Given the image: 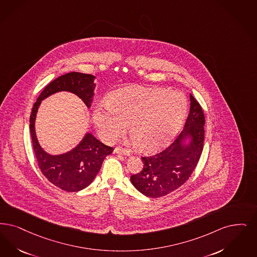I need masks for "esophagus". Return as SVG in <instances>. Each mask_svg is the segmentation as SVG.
Instances as JSON below:
<instances>
[{"label": "esophagus", "instance_id": "1", "mask_svg": "<svg viewBox=\"0 0 257 257\" xmlns=\"http://www.w3.org/2000/svg\"><path fill=\"white\" fill-rule=\"evenodd\" d=\"M113 153H115V154L123 155V156H130V151L125 150V149H122V148H119V147L114 148Z\"/></svg>", "mask_w": 257, "mask_h": 257}]
</instances>
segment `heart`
I'll return each mask as SVG.
<instances>
[{
  "mask_svg": "<svg viewBox=\"0 0 257 257\" xmlns=\"http://www.w3.org/2000/svg\"><path fill=\"white\" fill-rule=\"evenodd\" d=\"M188 109L183 92L163 88L131 87L108 95L106 104H97L92 121L99 136L113 142L128 132L142 152H153L169 144L180 131Z\"/></svg>",
  "mask_w": 257,
  "mask_h": 257,
  "instance_id": "b5f03b06",
  "label": "heart"
}]
</instances>
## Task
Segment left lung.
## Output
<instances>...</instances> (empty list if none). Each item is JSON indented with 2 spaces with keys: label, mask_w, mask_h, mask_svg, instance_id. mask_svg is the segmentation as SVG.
<instances>
[{
  "label": "left lung",
  "mask_w": 257,
  "mask_h": 257,
  "mask_svg": "<svg viewBox=\"0 0 257 257\" xmlns=\"http://www.w3.org/2000/svg\"><path fill=\"white\" fill-rule=\"evenodd\" d=\"M184 130L161 153L143 157V170L131 176L132 185L144 195L159 198L179 188L195 169L203 152L205 115L192 96Z\"/></svg>",
  "instance_id": "8db88e82"
}]
</instances>
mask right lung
<instances>
[{
    "instance_id": "1",
    "label": "right lung",
    "mask_w": 257,
    "mask_h": 257,
    "mask_svg": "<svg viewBox=\"0 0 257 257\" xmlns=\"http://www.w3.org/2000/svg\"><path fill=\"white\" fill-rule=\"evenodd\" d=\"M94 79L95 76L92 74L81 72H70L61 75L45 87L31 111V140L39 168L52 184L67 192L80 191L91 185L99 172L104 159L112 154L113 148L103 144L92 134L87 132L80 143L72 150L62 154H50L42 148L37 140L36 115L42 100L56 92H72L81 98L87 108H90L94 94Z\"/></svg>"
}]
</instances>
